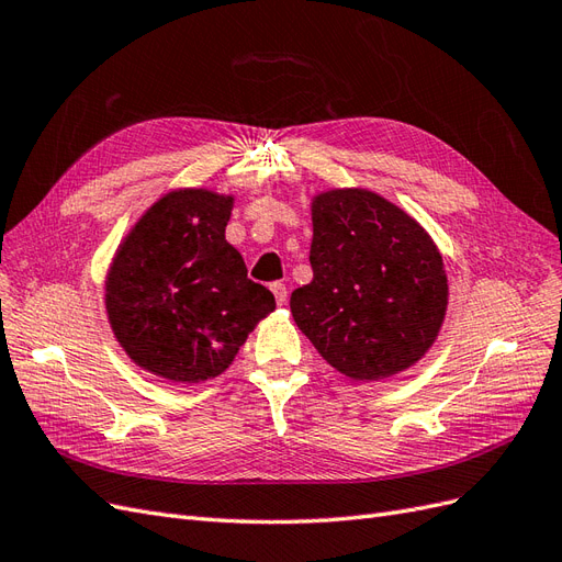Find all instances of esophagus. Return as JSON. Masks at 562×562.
Segmentation results:
<instances>
[{"label": "esophagus", "instance_id": "esophagus-1", "mask_svg": "<svg viewBox=\"0 0 562 562\" xmlns=\"http://www.w3.org/2000/svg\"><path fill=\"white\" fill-rule=\"evenodd\" d=\"M271 293H274L277 302L279 304H285L288 302V288L283 283H271Z\"/></svg>", "mask_w": 562, "mask_h": 562}]
</instances>
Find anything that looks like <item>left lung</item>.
Instances as JSON below:
<instances>
[{"label":"left lung","mask_w":562,"mask_h":562,"mask_svg":"<svg viewBox=\"0 0 562 562\" xmlns=\"http://www.w3.org/2000/svg\"><path fill=\"white\" fill-rule=\"evenodd\" d=\"M312 223L314 279L291 295L297 328L353 380L417 363L448 307L443 258L429 234L366 190L318 194Z\"/></svg>","instance_id":"1"}]
</instances>
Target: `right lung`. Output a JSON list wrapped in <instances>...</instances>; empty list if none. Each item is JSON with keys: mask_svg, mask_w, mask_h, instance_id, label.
<instances>
[{"mask_svg": "<svg viewBox=\"0 0 562 562\" xmlns=\"http://www.w3.org/2000/svg\"><path fill=\"white\" fill-rule=\"evenodd\" d=\"M232 199L182 190L159 199L119 248L108 314L119 342L149 372L199 382L223 372L277 307L225 239Z\"/></svg>", "mask_w": 562, "mask_h": 562, "instance_id": "obj_1", "label": "right lung"}]
</instances>
